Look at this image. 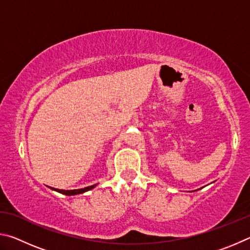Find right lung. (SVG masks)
<instances>
[{
	"instance_id": "add662e5",
	"label": "right lung",
	"mask_w": 250,
	"mask_h": 250,
	"mask_svg": "<svg viewBox=\"0 0 250 250\" xmlns=\"http://www.w3.org/2000/svg\"><path fill=\"white\" fill-rule=\"evenodd\" d=\"M96 185H97V184L91 185V186H87V188H79V189H68V191H66V189H58V188L55 189V188H52V189H54V191H57V192H59V193H62V194H65V195L70 196V195H77V194H82V193H84V192L89 191V189L94 188Z\"/></svg>"
}]
</instances>
